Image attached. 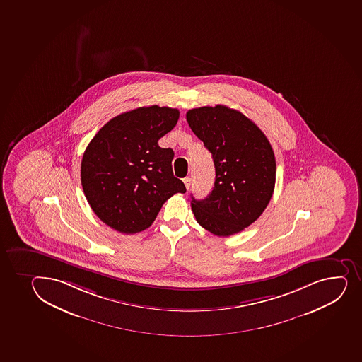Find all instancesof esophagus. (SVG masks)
Segmentation results:
<instances>
[{
	"mask_svg": "<svg viewBox=\"0 0 362 362\" xmlns=\"http://www.w3.org/2000/svg\"><path fill=\"white\" fill-rule=\"evenodd\" d=\"M183 182L184 184H185V187H187V190H189L191 185V178H189V177H187V178H184Z\"/></svg>",
	"mask_w": 362,
	"mask_h": 362,
	"instance_id": "esophagus-1",
	"label": "esophagus"
}]
</instances>
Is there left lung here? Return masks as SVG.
Masks as SVG:
<instances>
[{"instance_id": "1", "label": "left lung", "mask_w": 362, "mask_h": 362, "mask_svg": "<svg viewBox=\"0 0 362 362\" xmlns=\"http://www.w3.org/2000/svg\"><path fill=\"white\" fill-rule=\"evenodd\" d=\"M189 126L213 154L215 183L191 208L202 227L217 236L243 231L260 217L276 184L272 146L257 124L226 105L187 112Z\"/></svg>"}]
</instances>
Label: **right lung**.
I'll list each match as a JSON object with an SVG mask.
<instances>
[{"label": "right lung", "instance_id": "right-lung-1", "mask_svg": "<svg viewBox=\"0 0 362 362\" xmlns=\"http://www.w3.org/2000/svg\"><path fill=\"white\" fill-rule=\"evenodd\" d=\"M178 119V109L140 107L115 116L90 141L81 165L83 191L109 227L145 230L168 198L187 192L172 172L175 153L158 145Z\"/></svg>", "mask_w": 362, "mask_h": 362}]
</instances>
